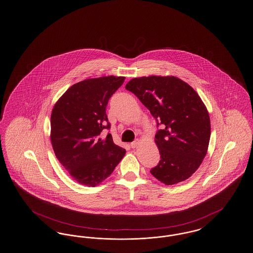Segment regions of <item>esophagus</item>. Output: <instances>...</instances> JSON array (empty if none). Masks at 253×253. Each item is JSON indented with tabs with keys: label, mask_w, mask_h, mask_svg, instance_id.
<instances>
[{
	"label": "esophagus",
	"mask_w": 253,
	"mask_h": 253,
	"mask_svg": "<svg viewBox=\"0 0 253 253\" xmlns=\"http://www.w3.org/2000/svg\"><path fill=\"white\" fill-rule=\"evenodd\" d=\"M138 145H139V141H138V140H135V141H133L132 143H131V147L132 149L137 148V147H138Z\"/></svg>",
	"instance_id": "obj_1"
}]
</instances>
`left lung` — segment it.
<instances>
[{
    "instance_id": "8db88e82",
    "label": "left lung",
    "mask_w": 253,
    "mask_h": 253,
    "mask_svg": "<svg viewBox=\"0 0 253 253\" xmlns=\"http://www.w3.org/2000/svg\"><path fill=\"white\" fill-rule=\"evenodd\" d=\"M125 88L162 126L155 134L161 160L151 173L167 185L188 179L204 159L211 135L210 117L198 93L174 76L133 78Z\"/></svg>"
}]
</instances>
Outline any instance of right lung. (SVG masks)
Masks as SVG:
<instances>
[{
  "label": "right lung",
  "instance_id": "1",
  "mask_svg": "<svg viewBox=\"0 0 253 253\" xmlns=\"http://www.w3.org/2000/svg\"><path fill=\"white\" fill-rule=\"evenodd\" d=\"M125 77L104 76L79 82L56 101L51 115V141L61 165L79 183L96 186L111 175L126 151L113 142L106 106Z\"/></svg>",
  "mask_w": 253,
  "mask_h": 253
}]
</instances>
